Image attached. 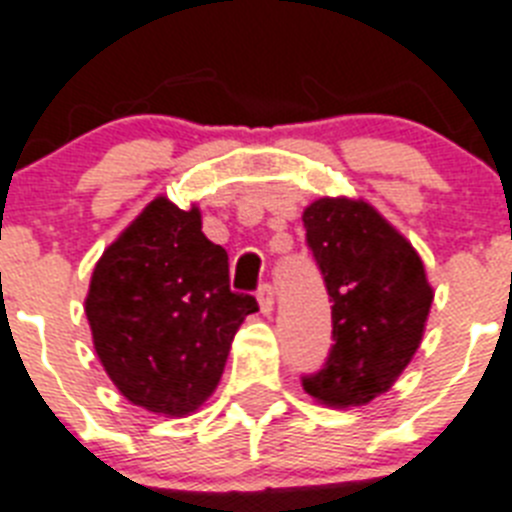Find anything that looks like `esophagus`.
Wrapping results in <instances>:
<instances>
[{
	"instance_id": "1",
	"label": "esophagus",
	"mask_w": 512,
	"mask_h": 512,
	"mask_svg": "<svg viewBox=\"0 0 512 512\" xmlns=\"http://www.w3.org/2000/svg\"><path fill=\"white\" fill-rule=\"evenodd\" d=\"M256 298H259V306L264 314H272L274 311V287L272 285H261L259 293H256Z\"/></svg>"
}]
</instances>
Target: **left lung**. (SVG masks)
Segmentation results:
<instances>
[{
	"mask_svg": "<svg viewBox=\"0 0 512 512\" xmlns=\"http://www.w3.org/2000/svg\"><path fill=\"white\" fill-rule=\"evenodd\" d=\"M303 227L332 301L335 340L303 390L324 405H366L421 345L432 285L411 243L366 201L319 198L303 211Z\"/></svg>",
	"mask_w": 512,
	"mask_h": 512,
	"instance_id": "obj_1",
	"label": "left lung"
}]
</instances>
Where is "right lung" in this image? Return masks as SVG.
Returning a JSON list of instances; mask_svg holds the SVG:
<instances>
[{
  "mask_svg": "<svg viewBox=\"0 0 512 512\" xmlns=\"http://www.w3.org/2000/svg\"><path fill=\"white\" fill-rule=\"evenodd\" d=\"M253 295L232 293L227 251L201 232V211L154 198L104 251L86 316L117 390L151 413L188 416L217 390Z\"/></svg>",
  "mask_w": 512,
  "mask_h": 512,
  "instance_id": "right-lung-1",
  "label": "right lung"
}]
</instances>
